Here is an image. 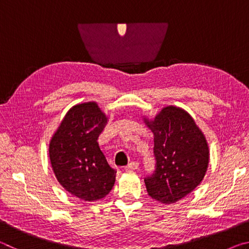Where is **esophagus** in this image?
<instances>
[{"label": "esophagus", "mask_w": 249, "mask_h": 249, "mask_svg": "<svg viewBox=\"0 0 249 249\" xmlns=\"http://www.w3.org/2000/svg\"><path fill=\"white\" fill-rule=\"evenodd\" d=\"M138 166H140V163L137 161H132L130 163H128L127 166H126L124 169L127 170V171H132V170H136L138 169Z\"/></svg>", "instance_id": "1"}]
</instances>
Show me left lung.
Listing matches in <instances>:
<instances>
[{
	"label": "left lung",
	"mask_w": 249,
	"mask_h": 249,
	"mask_svg": "<svg viewBox=\"0 0 249 249\" xmlns=\"http://www.w3.org/2000/svg\"><path fill=\"white\" fill-rule=\"evenodd\" d=\"M154 134L156 170L145 178L148 196L163 204L176 203L192 192L208 170L206 138L183 108L168 105L154 119L142 117Z\"/></svg>",
	"instance_id": "8db88e82"
}]
</instances>
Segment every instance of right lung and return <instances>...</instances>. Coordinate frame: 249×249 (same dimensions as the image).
<instances>
[{
	"label": "right lung",
	"mask_w": 249,
	"mask_h": 249,
	"mask_svg": "<svg viewBox=\"0 0 249 249\" xmlns=\"http://www.w3.org/2000/svg\"><path fill=\"white\" fill-rule=\"evenodd\" d=\"M107 120L93 101L73 105L49 142V159L58 182L79 200L103 199L115 183L116 171L98 142Z\"/></svg>",
	"instance_id": "right-lung-1"
}]
</instances>
